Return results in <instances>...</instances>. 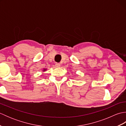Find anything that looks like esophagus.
<instances>
[{
	"mask_svg": "<svg viewBox=\"0 0 126 126\" xmlns=\"http://www.w3.org/2000/svg\"><path fill=\"white\" fill-rule=\"evenodd\" d=\"M55 66H56V67H60V66H61V64L60 63H57L55 64Z\"/></svg>",
	"mask_w": 126,
	"mask_h": 126,
	"instance_id": "1",
	"label": "esophagus"
}]
</instances>
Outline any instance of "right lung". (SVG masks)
I'll list each match as a JSON object with an SVG mask.
<instances>
[{
    "mask_svg": "<svg viewBox=\"0 0 126 126\" xmlns=\"http://www.w3.org/2000/svg\"><path fill=\"white\" fill-rule=\"evenodd\" d=\"M45 69H44V71H45Z\"/></svg>",
    "mask_w": 126,
    "mask_h": 126,
    "instance_id": "right-lung-1",
    "label": "right lung"
}]
</instances>
